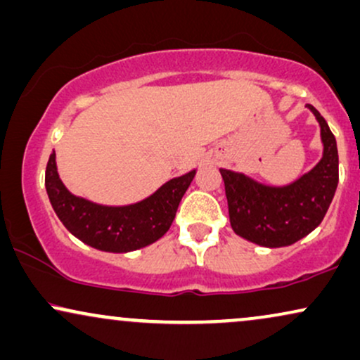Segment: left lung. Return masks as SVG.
I'll list each match as a JSON object with an SVG mask.
<instances>
[{"label":"left lung","instance_id":"obj_1","mask_svg":"<svg viewBox=\"0 0 360 360\" xmlns=\"http://www.w3.org/2000/svg\"><path fill=\"white\" fill-rule=\"evenodd\" d=\"M307 106L321 124L324 156L301 179L271 188L239 172L221 169L234 233L264 248L290 245L312 233L324 219L338 189V143L321 112Z\"/></svg>","mask_w":360,"mask_h":360}]
</instances>
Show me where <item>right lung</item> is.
I'll return each mask as SVG.
<instances>
[{"label": "right lung", "instance_id": "obj_1", "mask_svg": "<svg viewBox=\"0 0 360 360\" xmlns=\"http://www.w3.org/2000/svg\"><path fill=\"white\" fill-rule=\"evenodd\" d=\"M195 171L174 177L144 201L131 206H99L76 198L59 179L54 153L46 166V191L54 212L71 234L108 252H129L162 238L176 217L177 206Z\"/></svg>", "mask_w": 360, "mask_h": 360}]
</instances>
